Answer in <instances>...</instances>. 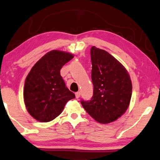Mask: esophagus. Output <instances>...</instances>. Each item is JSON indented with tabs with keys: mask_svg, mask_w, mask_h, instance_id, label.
Wrapping results in <instances>:
<instances>
[{
	"mask_svg": "<svg viewBox=\"0 0 160 160\" xmlns=\"http://www.w3.org/2000/svg\"><path fill=\"white\" fill-rule=\"evenodd\" d=\"M75 96H76V98H78L80 97V96H81V93L79 92V91H78V92H76L75 93Z\"/></svg>",
	"mask_w": 160,
	"mask_h": 160,
	"instance_id": "34e87169",
	"label": "esophagus"
}]
</instances>
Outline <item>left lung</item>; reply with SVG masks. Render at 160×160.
<instances>
[{
    "instance_id": "1",
    "label": "left lung",
    "mask_w": 160,
    "mask_h": 160,
    "mask_svg": "<svg viewBox=\"0 0 160 160\" xmlns=\"http://www.w3.org/2000/svg\"><path fill=\"white\" fill-rule=\"evenodd\" d=\"M91 59L93 96L89 101L82 99L81 103L96 121L109 123L128 109L132 96L131 80L125 68L103 49L92 47Z\"/></svg>"
}]
</instances>
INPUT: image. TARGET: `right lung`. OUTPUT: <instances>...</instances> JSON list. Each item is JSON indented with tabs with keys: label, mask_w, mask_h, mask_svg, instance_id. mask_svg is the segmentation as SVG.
Returning a JSON list of instances; mask_svg holds the SVG:
<instances>
[{
	"label": "right lung",
	"mask_w": 160,
	"mask_h": 160,
	"mask_svg": "<svg viewBox=\"0 0 160 160\" xmlns=\"http://www.w3.org/2000/svg\"><path fill=\"white\" fill-rule=\"evenodd\" d=\"M74 56L52 50L34 65L26 78L24 101L29 113L40 122H49L61 114L68 101L75 98L60 75L64 65Z\"/></svg>",
	"instance_id": "right-lung-1"
}]
</instances>
